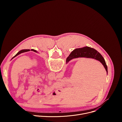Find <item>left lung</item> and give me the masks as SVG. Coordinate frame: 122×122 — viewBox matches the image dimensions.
<instances>
[{
	"label": "left lung",
	"mask_w": 122,
	"mask_h": 122,
	"mask_svg": "<svg viewBox=\"0 0 122 122\" xmlns=\"http://www.w3.org/2000/svg\"><path fill=\"white\" fill-rule=\"evenodd\" d=\"M31 51H35V52H37V51H36V50H33V49H31ZM30 51V50H29V49H25V50H21V51H20L18 52V53H17V54L12 58V59H13V58H14L15 57H16V56H17L18 55H20V54H21V53H25V52H26V51Z\"/></svg>",
	"instance_id": "obj_1"
}]
</instances>
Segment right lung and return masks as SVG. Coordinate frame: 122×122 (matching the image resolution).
<instances>
[{
	"instance_id": "obj_1",
	"label": "right lung",
	"mask_w": 122,
	"mask_h": 122,
	"mask_svg": "<svg viewBox=\"0 0 122 122\" xmlns=\"http://www.w3.org/2000/svg\"><path fill=\"white\" fill-rule=\"evenodd\" d=\"M79 57L91 58L100 61L104 66L108 73V67L105 60L100 54L95 49L89 47H84L81 48L76 49L73 50L67 57L66 59V63H68L72 59Z\"/></svg>"
}]
</instances>
